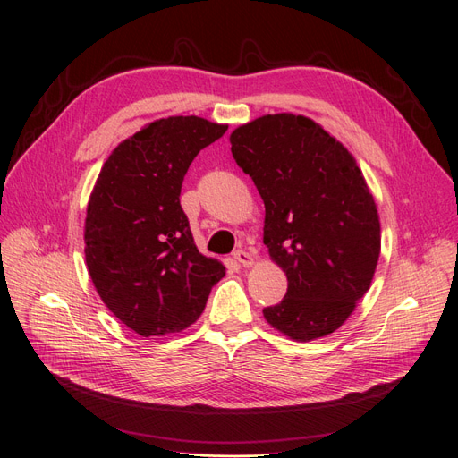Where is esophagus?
<instances>
[{"mask_svg":"<svg viewBox=\"0 0 458 458\" xmlns=\"http://www.w3.org/2000/svg\"><path fill=\"white\" fill-rule=\"evenodd\" d=\"M233 259L237 261L239 266H242V267H250L252 263H254L252 254H250V252H246V250H242V248H239V250H234V252H233Z\"/></svg>","mask_w":458,"mask_h":458,"instance_id":"obj_1","label":"esophagus"}]
</instances>
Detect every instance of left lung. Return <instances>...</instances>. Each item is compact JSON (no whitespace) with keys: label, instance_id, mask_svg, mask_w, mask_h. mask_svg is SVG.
I'll return each mask as SVG.
<instances>
[{"label":"left lung","instance_id":"left-lung-1","mask_svg":"<svg viewBox=\"0 0 458 458\" xmlns=\"http://www.w3.org/2000/svg\"><path fill=\"white\" fill-rule=\"evenodd\" d=\"M231 152L266 204L263 244L286 296L263 310L296 342L340 328L370 288L380 219L352 152L311 118L267 114L231 133Z\"/></svg>","mask_w":458,"mask_h":458}]
</instances>
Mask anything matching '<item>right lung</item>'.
Instances as JSON below:
<instances>
[{
	"instance_id": "right-lung-1",
	"label": "right lung",
	"mask_w": 458,
	"mask_h": 458,
	"mask_svg": "<svg viewBox=\"0 0 458 458\" xmlns=\"http://www.w3.org/2000/svg\"><path fill=\"white\" fill-rule=\"evenodd\" d=\"M227 131L199 116L150 122L103 164L88 204L86 263L105 306L145 338L191 327L225 275L199 252L179 204L199 152Z\"/></svg>"
}]
</instances>
